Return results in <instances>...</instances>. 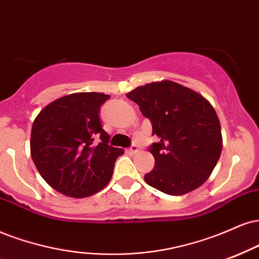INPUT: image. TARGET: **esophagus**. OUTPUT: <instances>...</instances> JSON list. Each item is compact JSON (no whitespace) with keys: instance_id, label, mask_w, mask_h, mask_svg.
<instances>
[{"instance_id":"obj_1","label":"esophagus","mask_w":259,"mask_h":259,"mask_svg":"<svg viewBox=\"0 0 259 259\" xmlns=\"http://www.w3.org/2000/svg\"><path fill=\"white\" fill-rule=\"evenodd\" d=\"M126 152H129V153H132V154H135L139 152V147L136 145H133L132 147H129L126 149Z\"/></svg>"}]
</instances>
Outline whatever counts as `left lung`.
I'll use <instances>...</instances> for the list:
<instances>
[{"label": "left lung", "mask_w": 259, "mask_h": 259, "mask_svg": "<svg viewBox=\"0 0 259 259\" xmlns=\"http://www.w3.org/2000/svg\"><path fill=\"white\" fill-rule=\"evenodd\" d=\"M152 123L159 141L148 151L155 164L145 181L169 195L189 193L208 179L222 152L216 111L204 96L171 80L153 82L127 93Z\"/></svg>", "instance_id": "left-lung-1"}]
</instances>
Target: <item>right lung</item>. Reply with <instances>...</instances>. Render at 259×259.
<instances>
[{
  "label": "right lung",
  "mask_w": 259,
  "mask_h": 259,
  "mask_svg": "<svg viewBox=\"0 0 259 259\" xmlns=\"http://www.w3.org/2000/svg\"><path fill=\"white\" fill-rule=\"evenodd\" d=\"M108 99L102 93H74L46 106L33 120L31 157L40 176L61 194L85 198L110 182L124 151L108 145L110 135L102 129L99 113Z\"/></svg>",
  "instance_id": "add662e5"
}]
</instances>
